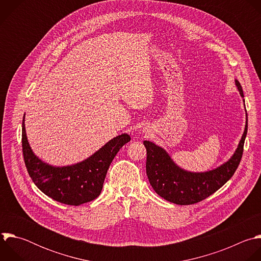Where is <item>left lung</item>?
Returning <instances> with one entry per match:
<instances>
[{
  "mask_svg": "<svg viewBox=\"0 0 261 261\" xmlns=\"http://www.w3.org/2000/svg\"><path fill=\"white\" fill-rule=\"evenodd\" d=\"M236 85L244 97L243 88L238 80ZM246 118L245 130L233 155L220 167L203 173L181 169L164 148L150 141H144L147 150L146 173L155 192L166 200L181 205L196 203L216 192L232 177L240 165L248 130V117Z\"/></svg>",
  "mask_w": 261,
  "mask_h": 261,
  "instance_id": "8db88e82",
  "label": "left lung"
}]
</instances>
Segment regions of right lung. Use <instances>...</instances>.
Instances as JSON below:
<instances>
[{"mask_svg": "<svg viewBox=\"0 0 261 261\" xmlns=\"http://www.w3.org/2000/svg\"><path fill=\"white\" fill-rule=\"evenodd\" d=\"M129 141L127 134L119 135L81 163L54 167L35 155L28 142L24 116L22 120V153L30 177L44 194L70 205H80L99 195L115 155Z\"/></svg>", "mask_w": 261, "mask_h": 261, "instance_id": "1", "label": "right lung"}]
</instances>
